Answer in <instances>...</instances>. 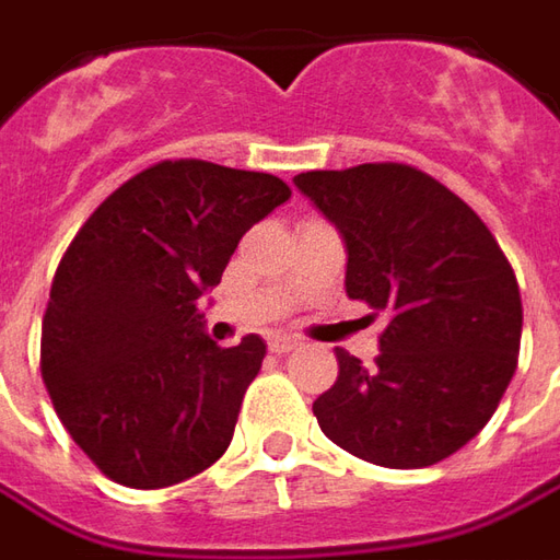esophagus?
<instances>
[{
	"instance_id": "34e87169",
	"label": "esophagus",
	"mask_w": 560,
	"mask_h": 560,
	"mask_svg": "<svg viewBox=\"0 0 560 560\" xmlns=\"http://www.w3.org/2000/svg\"><path fill=\"white\" fill-rule=\"evenodd\" d=\"M269 349H272L276 355H281V352L296 349V340H291V337H272V340H269Z\"/></svg>"
}]
</instances>
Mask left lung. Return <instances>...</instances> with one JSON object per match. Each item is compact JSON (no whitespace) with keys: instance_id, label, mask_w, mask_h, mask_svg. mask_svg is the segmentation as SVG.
I'll list each match as a JSON object with an SVG mask.
<instances>
[{"instance_id":"obj_1","label":"left lung","mask_w":560,"mask_h":560,"mask_svg":"<svg viewBox=\"0 0 560 560\" xmlns=\"http://www.w3.org/2000/svg\"><path fill=\"white\" fill-rule=\"evenodd\" d=\"M294 184L343 235L346 294L389 315L376 368L337 349V383L312 413L359 459L435 466L488 425L518 368L515 272L481 217L410 165L306 171Z\"/></svg>"}]
</instances>
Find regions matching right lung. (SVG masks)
Segmentation results:
<instances>
[{
    "mask_svg": "<svg viewBox=\"0 0 560 560\" xmlns=\"http://www.w3.org/2000/svg\"><path fill=\"white\" fill-rule=\"evenodd\" d=\"M288 199L272 174L177 159L135 174L75 232L42 318V380L116 485L171 488L226 454L266 343L217 346L199 300Z\"/></svg>",
    "mask_w": 560,
    "mask_h": 560,
    "instance_id": "add662e5",
    "label": "right lung"
}]
</instances>
